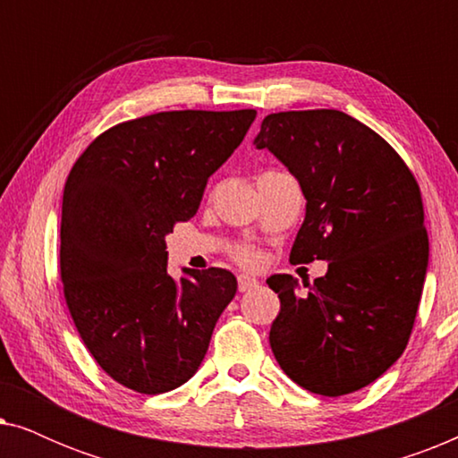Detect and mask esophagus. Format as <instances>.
<instances>
[{
	"instance_id": "obj_1",
	"label": "esophagus",
	"mask_w": 458,
	"mask_h": 458,
	"mask_svg": "<svg viewBox=\"0 0 458 458\" xmlns=\"http://www.w3.org/2000/svg\"><path fill=\"white\" fill-rule=\"evenodd\" d=\"M237 287H240V292H250L259 287V279L252 277V275H240L237 277Z\"/></svg>"
}]
</instances>
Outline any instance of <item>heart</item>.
Masks as SVG:
<instances>
[{"instance_id": "obj_1", "label": "heart", "mask_w": 458, "mask_h": 458, "mask_svg": "<svg viewBox=\"0 0 458 458\" xmlns=\"http://www.w3.org/2000/svg\"><path fill=\"white\" fill-rule=\"evenodd\" d=\"M237 259H240V262H243V265H254L259 256H256L254 250L243 248V250H240V252H237Z\"/></svg>"}]
</instances>
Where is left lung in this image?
<instances>
[{
	"instance_id": "1",
	"label": "left lung",
	"mask_w": 458,
	"mask_h": 458,
	"mask_svg": "<svg viewBox=\"0 0 458 458\" xmlns=\"http://www.w3.org/2000/svg\"><path fill=\"white\" fill-rule=\"evenodd\" d=\"M254 146L304 193L290 260L329 262L304 296L292 275L267 279L281 302L275 359L309 392L360 390L404 352L423 293L429 242L417 181L390 143L340 110L268 114Z\"/></svg>"
}]
</instances>
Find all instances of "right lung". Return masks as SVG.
<instances>
[{"label":"right lung","instance_id":"add662e5","mask_svg":"<svg viewBox=\"0 0 458 458\" xmlns=\"http://www.w3.org/2000/svg\"><path fill=\"white\" fill-rule=\"evenodd\" d=\"M256 110L158 112L121 123L74 162L64 185L60 275L98 365L140 394L183 386L237 292L225 268L166 271V235L198 212L208 177Z\"/></svg>","mask_w":458,"mask_h":458}]
</instances>
